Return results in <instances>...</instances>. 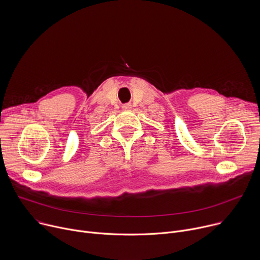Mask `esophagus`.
<instances>
[{
  "label": "esophagus",
  "instance_id": "obj_1",
  "mask_svg": "<svg viewBox=\"0 0 260 260\" xmlns=\"http://www.w3.org/2000/svg\"><path fill=\"white\" fill-rule=\"evenodd\" d=\"M132 108V106L129 105V104H126V105H123V109L124 110H128V109H131Z\"/></svg>",
  "mask_w": 260,
  "mask_h": 260
}]
</instances>
